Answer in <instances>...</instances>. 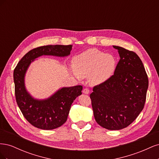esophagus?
<instances>
[{"instance_id":"esophagus-1","label":"esophagus","mask_w":159,"mask_h":159,"mask_svg":"<svg viewBox=\"0 0 159 159\" xmlns=\"http://www.w3.org/2000/svg\"><path fill=\"white\" fill-rule=\"evenodd\" d=\"M83 93L84 94H89V89L88 88H85L83 89Z\"/></svg>"}]
</instances>
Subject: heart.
<instances>
[{
    "label": "heart",
    "mask_w": 159,
    "mask_h": 159,
    "mask_svg": "<svg viewBox=\"0 0 159 159\" xmlns=\"http://www.w3.org/2000/svg\"><path fill=\"white\" fill-rule=\"evenodd\" d=\"M73 73L78 78H89L95 84L108 80L115 69V57L95 48L76 56L73 60Z\"/></svg>",
    "instance_id": "1"
}]
</instances>
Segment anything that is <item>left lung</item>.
Here are the masks:
<instances>
[{
	"label": "left lung",
	"mask_w": 159,
	"mask_h": 159,
	"mask_svg": "<svg viewBox=\"0 0 159 159\" xmlns=\"http://www.w3.org/2000/svg\"><path fill=\"white\" fill-rule=\"evenodd\" d=\"M113 47L120 56L114 74L93 87L90 98L96 122L108 130H119L129 126L142 111L148 80L136 53Z\"/></svg>",
	"instance_id": "obj_1"
}]
</instances>
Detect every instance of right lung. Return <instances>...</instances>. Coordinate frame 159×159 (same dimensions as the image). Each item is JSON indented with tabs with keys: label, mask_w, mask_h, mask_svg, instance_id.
Instances as JSON below:
<instances>
[{
	"label": "right lung",
	"mask_w": 159,
	"mask_h": 159,
	"mask_svg": "<svg viewBox=\"0 0 159 159\" xmlns=\"http://www.w3.org/2000/svg\"><path fill=\"white\" fill-rule=\"evenodd\" d=\"M72 45H48L36 48L19 61L14 70L16 103L24 117L33 126L51 130L61 126L68 119L71 105L81 95V85L62 88L50 98L34 99L28 92L25 84L26 71L32 62L42 56L65 57L70 54Z\"/></svg>",
	"instance_id": "1"
}]
</instances>
